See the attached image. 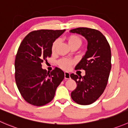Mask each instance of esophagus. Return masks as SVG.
Listing matches in <instances>:
<instances>
[{
	"mask_svg": "<svg viewBox=\"0 0 128 128\" xmlns=\"http://www.w3.org/2000/svg\"><path fill=\"white\" fill-rule=\"evenodd\" d=\"M64 78L66 79H70V73L68 72H64Z\"/></svg>",
	"mask_w": 128,
	"mask_h": 128,
	"instance_id": "esophagus-1",
	"label": "esophagus"
}]
</instances>
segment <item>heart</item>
<instances>
[{
	"label": "heart",
	"instance_id": "obj_1",
	"mask_svg": "<svg viewBox=\"0 0 128 128\" xmlns=\"http://www.w3.org/2000/svg\"><path fill=\"white\" fill-rule=\"evenodd\" d=\"M67 41H68V44L69 46H71L73 45H79L80 46L82 43L81 39L79 36L76 35H70L67 38ZM59 41L58 40H56L52 43L51 46V50L52 52H54L56 51V49L58 46ZM74 63V61L71 59H67V58H63L58 62V65L62 69L64 70H68L70 68V66Z\"/></svg>",
	"mask_w": 128,
	"mask_h": 128
}]
</instances>
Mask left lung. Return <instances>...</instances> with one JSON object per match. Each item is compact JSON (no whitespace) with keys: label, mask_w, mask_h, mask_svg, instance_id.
<instances>
[{"label":"left lung","mask_w":128,"mask_h":128,"mask_svg":"<svg viewBox=\"0 0 128 128\" xmlns=\"http://www.w3.org/2000/svg\"><path fill=\"white\" fill-rule=\"evenodd\" d=\"M70 32L80 34L88 42L85 55L75 68L86 70L85 76L70 75L77 84L71 98L79 104L89 105L101 96L107 86L111 69V48L104 36L98 30L79 27Z\"/></svg>","instance_id":"obj_1"}]
</instances>
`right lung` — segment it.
I'll use <instances>...</instances> for the list:
<instances>
[{"label": "right lung", "instance_id": "right-lung-1", "mask_svg": "<svg viewBox=\"0 0 128 128\" xmlns=\"http://www.w3.org/2000/svg\"><path fill=\"white\" fill-rule=\"evenodd\" d=\"M66 30L41 29L28 33L22 40L15 60V79L25 101L36 106L53 100L56 90L64 78L58 68L51 72L42 69V62L50 58L54 40Z\"/></svg>", "mask_w": 128, "mask_h": 128}]
</instances>
